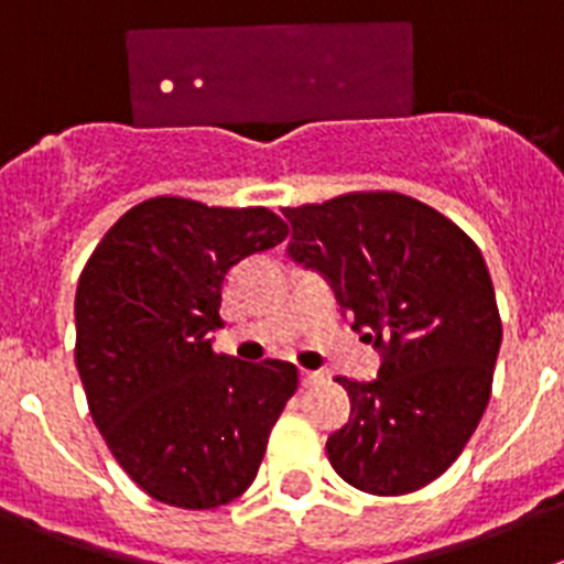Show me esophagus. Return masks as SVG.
Instances as JSON below:
<instances>
[{"mask_svg":"<svg viewBox=\"0 0 564 564\" xmlns=\"http://www.w3.org/2000/svg\"><path fill=\"white\" fill-rule=\"evenodd\" d=\"M302 387H313V383L325 381V372H313V370H302Z\"/></svg>","mask_w":564,"mask_h":564,"instance_id":"obj_1","label":"esophagus"}]
</instances>
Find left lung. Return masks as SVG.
<instances>
[{"mask_svg":"<svg viewBox=\"0 0 564 564\" xmlns=\"http://www.w3.org/2000/svg\"><path fill=\"white\" fill-rule=\"evenodd\" d=\"M288 253L330 282L381 352L372 381L338 376L350 421L327 457L358 491L398 497L441 477L486 412L502 322L486 259L463 228L398 192L285 208Z\"/></svg>","mask_w":564,"mask_h":564,"instance_id":"obj_1","label":"left lung"}]
</instances>
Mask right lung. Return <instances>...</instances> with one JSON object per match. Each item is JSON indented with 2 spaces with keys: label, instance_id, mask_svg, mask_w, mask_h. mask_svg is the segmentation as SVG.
I'll return each mask as SVG.
<instances>
[{
  "label": "right lung",
  "instance_id": "1",
  "mask_svg": "<svg viewBox=\"0 0 564 564\" xmlns=\"http://www.w3.org/2000/svg\"><path fill=\"white\" fill-rule=\"evenodd\" d=\"M288 237L268 208L152 197L115 223L76 291V367L89 415L154 500L217 508L257 477L299 387L291 361L217 356L223 279Z\"/></svg>",
  "mask_w": 564,
  "mask_h": 564
}]
</instances>
